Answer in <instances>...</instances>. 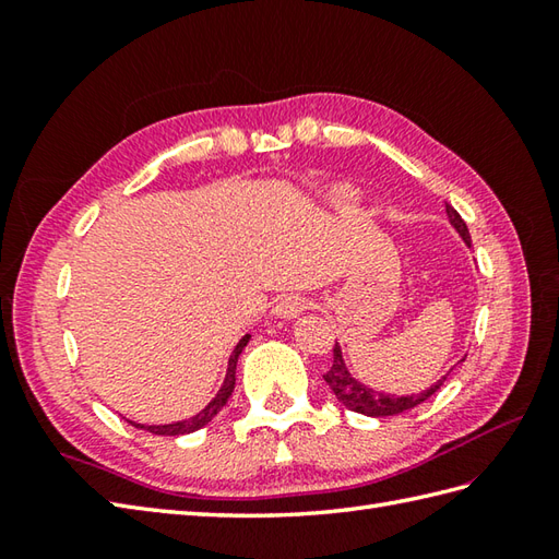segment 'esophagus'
Here are the masks:
<instances>
[{
  "instance_id": "34e87169",
  "label": "esophagus",
  "mask_w": 559,
  "mask_h": 559,
  "mask_svg": "<svg viewBox=\"0 0 559 559\" xmlns=\"http://www.w3.org/2000/svg\"><path fill=\"white\" fill-rule=\"evenodd\" d=\"M307 307H310V300L300 293H293V295H283V298L276 302V307H273V312H276L281 319H298Z\"/></svg>"
}]
</instances>
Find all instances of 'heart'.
<instances>
[{
  "label": "heart",
  "mask_w": 559,
  "mask_h": 559,
  "mask_svg": "<svg viewBox=\"0 0 559 559\" xmlns=\"http://www.w3.org/2000/svg\"><path fill=\"white\" fill-rule=\"evenodd\" d=\"M343 194H346V197H348V192H343Z\"/></svg>",
  "instance_id": "b5f03b06"
}]
</instances>
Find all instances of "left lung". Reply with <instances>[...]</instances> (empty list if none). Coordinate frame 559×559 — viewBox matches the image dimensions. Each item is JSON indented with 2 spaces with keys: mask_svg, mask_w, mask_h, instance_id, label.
I'll return each mask as SVG.
<instances>
[{
  "mask_svg": "<svg viewBox=\"0 0 559 559\" xmlns=\"http://www.w3.org/2000/svg\"><path fill=\"white\" fill-rule=\"evenodd\" d=\"M447 216L454 225L456 233L461 235V240L471 247V233L466 228V223L456 213L454 206L447 204ZM442 377L437 384H432L430 389H425L423 394H413V396H396V394H382V391H374L370 386H365L362 382H358L350 372L346 362H343V355L338 343L334 346V365H331V370L324 374V382L334 391L336 399L346 406L348 411L355 413H362V415H370V418H386V415H399V413H406L415 406H420L423 401L430 399L435 391L444 384Z\"/></svg>",
  "mask_w": 559,
  "mask_h": 559,
  "instance_id": "obj_1",
  "label": "left lung"
}]
</instances>
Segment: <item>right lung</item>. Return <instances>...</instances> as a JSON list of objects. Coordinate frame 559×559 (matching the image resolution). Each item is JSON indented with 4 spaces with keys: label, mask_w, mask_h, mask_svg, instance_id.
<instances>
[{
    "label": "right lung",
    "mask_w": 559,
    "mask_h": 559,
    "mask_svg": "<svg viewBox=\"0 0 559 559\" xmlns=\"http://www.w3.org/2000/svg\"><path fill=\"white\" fill-rule=\"evenodd\" d=\"M247 343H249V334L242 336L240 343H237V346H235V350H233V355H230V360H228V372H225L223 386L218 389L216 399H213L204 411L197 413L194 418L173 423V425H139V423H132V425H134V427H141V430H146V432H153V435H170V437H173V435H189V432H194V430H201V427L209 425V423L213 420V415H216V413L225 406V403H228V399H230V394H233V389H235L237 358H240V353L245 350Z\"/></svg>",
    "instance_id": "obj_1"
}]
</instances>
